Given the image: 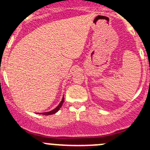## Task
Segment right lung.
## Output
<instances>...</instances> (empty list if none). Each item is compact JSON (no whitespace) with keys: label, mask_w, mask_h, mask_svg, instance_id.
I'll use <instances>...</instances> for the list:
<instances>
[{"label":"right lung","mask_w":150,"mask_h":150,"mask_svg":"<svg viewBox=\"0 0 150 150\" xmlns=\"http://www.w3.org/2000/svg\"><path fill=\"white\" fill-rule=\"evenodd\" d=\"M64 103V97H63V98H62V101H61L60 104H59V106L56 107V108H55V109L53 110H52V111H50V112H43V113H40V114H43V115H52V114H54V113H55V112H57L58 111H59V110L60 109L61 107H62V104H63Z\"/></svg>","instance_id":"obj_1"}]
</instances>
